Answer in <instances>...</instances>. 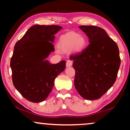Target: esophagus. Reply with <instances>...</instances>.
<instances>
[{
  "instance_id": "34e87169",
  "label": "esophagus",
  "mask_w": 130,
  "mask_h": 130,
  "mask_svg": "<svg viewBox=\"0 0 130 130\" xmlns=\"http://www.w3.org/2000/svg\"><path fill=\"white\" fill-rule=\"evenodd\" d=\"M72 64H73V62L71 60H68L66 63V66L67 67H70L72 66Z\"/></svg>"
}]
</instances>
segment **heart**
<instances>
[{"instance_id":"obj_1","label":"heart","mask_w":130,"mask_h":130,"mask_svg":"<svg viewBox=\"0 0 130 130\" xmlns=\"http://www.w3.org/2000/svg\"><path fill=\"white\" fill-rule=\"evenodd\" d=\"M86 46L85 37L75 32H68L62 35L59 42V48L63 52L73 50L75 53H80L85 50Z\"/></svg>"}]
</instances>
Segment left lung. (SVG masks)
I'll return each instance as SVG.
<instances>
[{"label": "left lung", "mask_w": 130, "mask_h": 130, "mask_svg": "<svg viewBox=\"0 0 130 130\" xmlns=\"http://www.w3.org/2000/svg\"><path fill=\"white\" fill-rule=\"evenodd\" d=\"M79 27L88 37L89 44L82 52L70 57L76 72L74 84L83 98L95 100L103 96L116 81L121 62L119 47L102 28Z\"/></svg>", "instance_id": "left-lung-1"}]
</instances>
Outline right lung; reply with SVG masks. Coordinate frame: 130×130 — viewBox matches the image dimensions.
Masks as SVG:
<instances>
[{
    "instance_id": "1",
    "label": "right lung",
    "mask_w": 130,
    "mask_h": 130,
    "mask_svg": "<svg viewBox=\"0 0 130 130\" xmlns=\"http://www.w3.org/2000/svg\"><path fill=\"white\" fill-rule=\"evenodd\" d=\"M62 29L54 25H34L14 46L10 60L13 85L31 102L45 100L55 79L65 70V60L51 64L46 59L54 51V35Z\"/></svg>"
}]
</instances>
